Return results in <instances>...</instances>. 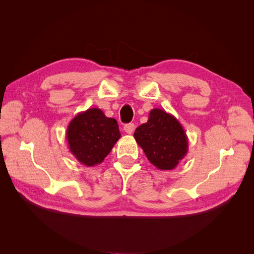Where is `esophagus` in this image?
I'll use <instances>...</instances> for the list:
<instances>
[{"label":"esophagus","mask_w":254,"mask_h":254,"mask_svg":"<svg viewBox=\"0 0 254 254\" xmlns=\"http://www.w3.org/2000/svg\"><path fill=\"white\" fill-rule=\"evenodd\" d=\"M124 131L128 134H131L134 131V124H132V123H130V124H126L124 126Z\"/></svg>","instance_id":"1"}]
</instances>
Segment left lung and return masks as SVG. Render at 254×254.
I'll list each match as a JSON object with an SVG mask.
<instances>
[{"label":"left lung","instance_id":"obj_1","mask_svg":"<svg viewBox=\"0 0 254 254\" xmlns=\"http://www.w3.org/2000/svg\"><path fill=\"white\" fill-rule=\"evenodd\" d=\"M134 139L149 162L161 171H172L189 150L188 135L173 114L155 108L148 121L134 131Z\"/></svg>","mask_w":254,"mask_h":254}]
</instances>
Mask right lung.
Masks as SVG:
<instances>
[{
    "label": "right lung",
    "instance_id": "right-lung-1",
    "mask_svg": "<svg viewBox=\"0 0 254 254\" xmlns=\"http://www.w3.org/2000/svg\"><path fill=\"white\" fill-rule=\"evenodd\" d=\"M121 137L118 122L98 108L79 112L66 128L72 155L88 167L101 164Z\"/></svg>",
    "mask_w": 254,
    "mask_h": 254
}]
</instances>
